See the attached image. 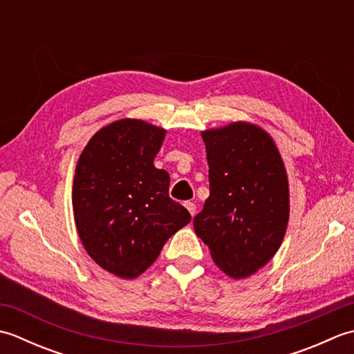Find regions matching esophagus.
<instances>
[{
  "label": "esophagus",
  "mask_w": 354,
  "mask_h": 354,
  "mask_svg": "<svg viewBox=\"0 0 354 354\" xmlns=\"http://www.w3.org/2000/svg\"><path fill=\"white\" fill-rule=\"evenodd\" d=\"M184 205H185V208H187V209H189V213H190L192 216H194V214H196V205H194V204H193V202H190V201H187Z\"/></svg>",
  "instance_id": "esophagus-1"
}]
</instances>
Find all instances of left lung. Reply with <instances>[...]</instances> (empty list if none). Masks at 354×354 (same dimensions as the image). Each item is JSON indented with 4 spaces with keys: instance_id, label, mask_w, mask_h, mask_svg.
Listing matches in <instances>:
<instances>
[{
    "instance_id": "1",
    "label": "left lung",
    "mask_w": 354,
    "mask_h": 354,
    "mask_svg": "<svg viewBox=\"0 0 354 354\" xmlns=\"http://www.w3.org/2000/svg\"><path fill=\"white\" fill-rule=\"evenodd\" d=\"M209 196L193 219L214 263L232 278L263 268L289 222V184L280 152L261 127L236 122L202 132Z\"/></svg>"
}]
</instances>
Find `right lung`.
Here are the masks:
<instances>
[{
  "instance_id": "right-lung-1",
  "label": "right lung",
  "mask_w": 354,
  "mask_h": 354,
  "mask_svg": "<svg viewBox=\"0 0 354 354\" xmlns=\"http://www.w3.org/2000/svg\"><path fill=\"white\" fill-rule=\"evenodd\" d=\"M164 135L142 120H118L94 133L76 165L73 212L82 245L120 278L141 275L192 221L169 196V173L153 165Z\"/></svg>"
}]
</instances>
